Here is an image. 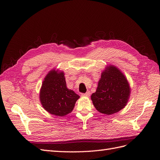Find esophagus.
<instances>
[{
  "mask_svg": "<svg viewBox=\"0 0 160 160\" xmlns=\"http://www.w3.org/2000/svg\"><path fill=\"white\" fill-rule=\"evenodd\" d=\"M90 92H87V93H82L81 94V96H83V97H89L90 96Z\"/></svg>",
  "mask_w": 160,
  "mask_h": 160,
  "instance_id": "34e87169",
  "label": "esophagus"
}]
</instances>
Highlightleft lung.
<instances>
[{"label": "left lung", "mask_w": 160, "mask_h": 160, "mask_svg": "<svg viewBox=\"0 0 160 160\" xmlns=\"http://www.w3.org/2000/svg\"><path fill=\"white\" fill-rule=\"evenodd\" d=\"M130 91L128 79L122 72L116 67L110 65L101 73L98 88L91 98L99 112L109 115L125 108Z\"/></svg>", "instance_id": "8db88e82"}]
</instances>
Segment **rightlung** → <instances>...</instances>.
<instances>
[{"label":"right lung","mask_w":160,"mask_h":160,"mask_svg":"<svg viewBox=\"0 0 160 160\" xmlns=\"http://www.w3.org/2000/svg\"><path fill=\"white\" fill-rule=\"evenodd\" d=\"M40 101L47 111L56 116L70 113L79 96L67 88L65 74L53 69L48 72L40 90Z\"/></svg>","instance_id":"right-lung-1"}]
</instances>
